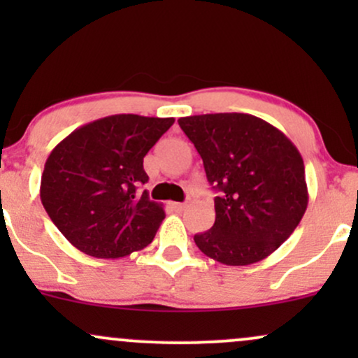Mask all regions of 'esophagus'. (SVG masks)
I'll return each mask as SVG.
<instances>
[{
	"label": "esophagus",
	"mask_w": 358,
	"mask_h": 358,
	"mask_svg": "<svg viewBox=\"0 0 358 358\" xmlns=\"http://www.w3.org/2000/svg\"><path fill=\"white\" fill-rule=\"evenodd\" d=\"M171 208H173V210H176V212H182V210H185V208H187V205L173 202V203H171Z\"/></svg>",
	"instance_id": "esophagus-1"
}]
</instances>
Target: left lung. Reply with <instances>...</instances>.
<instances>
[{
	"instance_id": "8db88e82",
	"label": "left lung",
	"mask_w": 358,
	"mask_h": 358,
	"mask_svg": "<svg viewBox=\"0 0 358 358\" xmlns=\"http://www.w3.org/2000/svg\"><path fill=\"white\" fill-rule=\"evenodd\" d=\"M203 159L215 196L210 231L195 234L205 256L227 266L262 261L285 242L308 207L305 163L278 127L242 113L180 117Z\"/></svg>"
}]
</instances>
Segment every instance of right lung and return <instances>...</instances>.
Returning <instances> with one entry per match:
<instances>
[{
	"label": "right lung",
	"instance_id": "add662e5",
	"mask_svg": "<svg viewBox=\"0 0 358 358\" xmlns=\"http://www.w3.org/2000/svg\"><path fill=\"white\" fill-rule=\"evenodd\" d=\"M173 117L116 114L80 126L45 162L40 199L73 248L92 257L117 259L146 248L165 219L151 202L143 158Z\"/></svg>",
	"mask_w": 358,
	"mask_h": 358
}]
</instances>
